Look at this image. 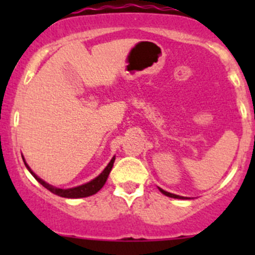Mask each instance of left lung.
<instances>
[{
	"mask_svg": "<svg viewBox=\"0 0 255 255\" xmlns=\"http://www.w3.org/2000/svg\"><path fill=\"white\" fill-rule=\"evenodd\" d=\"M159 190H160V192H163L164 195H166V196H169V197H174V199H185V197L179 196V195H174V194H170V192H168V191H164V190L160 189V187H159Z\"/></svg>",
	"mask_w": 255,
	"mask_h": 255,
	"instance_id": "left-lung-1",
	"label": "left lung"
}]
</instances>
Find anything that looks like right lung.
I'll return each instance as SVG.
<instances>
[{"label":"right lung","instance_id":"add662e5","mask_svg":"<svg viewBox=\"0 0 255 255\" xmlns=\"http://www.w3.org/2000/svg\"><path fill=\"white\" fill-rule=\"evenodd\" d=\"M113 163H115V156L111 159V161L109 163V165L105 168V170L102 171L99 176L95 177L94 180H91V181L87 182V184L73 187V189L64 190V189H58V187L51 186V185H49L45 181H43L42 179H39V177H38L32 170H30V168L27 165V164H25V161H24L27 169L30 171V174L35 177V180H37L39 184H42L45 189H48L49 191L53 192V194L58 195V196H61V197H68V199H80V197H87V196H91V195H95L97 191H100V190L102 189V186L105 185V182H106L107 177H109V175H110V171L112 170Z\"/></svg>","mask_w":255,"mask_h":255}]
</instances>
